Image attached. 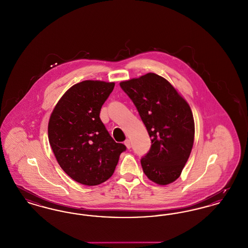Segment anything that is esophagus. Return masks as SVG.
Segmentation results:
<instances>
[{
	"instance_id": "1",
	"label": "esophagus",
	"mask_w": 248,
	"mask_h": 248,
	"mask_svg": "<svg viewBox=\"0 0 248 248\" xmlns=\"http://www.w3.org/2000/svg\"><path fill=\"white\" fill-rule=\"evenodd\" d=\"M124 145L126 146L127 149H131V141H130L129 139H126V140L124 141Z\"/></svg>"
}]
</instances>
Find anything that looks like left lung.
I'll return each mask as SVG.
<instances>
[{"label":"left lung","mask_w":248,"mask_h":248,"mask_svg":"<svg viewBox=\"0 0 248 248\" xmlns=\"http://www.w3.org/2000/svg\"><path fill=\"white\" fill-rule=\"evenodd\" d=\"M122 89L137 107L151 139L141 165L149 180L166 186L179 178L194 144L191 108L168 80L154 73L123 81Z\"/></svg>","instance_id":"8db88e82"}]
</instances>
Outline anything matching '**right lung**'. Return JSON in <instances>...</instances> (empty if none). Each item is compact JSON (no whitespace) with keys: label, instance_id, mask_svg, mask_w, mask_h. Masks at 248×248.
<instances>
[{"label":"right lung","instance_id":"add662e5","mask_svg":"<svg viewBox=\"0 0 248 248\" xmlns=\"http://www.w3.org/2000/svg\"><path fill=\"white\" fill-rule=\"evenodd\" d=\"M113 82L86 80L71 87L50 114L48 137L61 168L76 182L98 186L113 174L126 147L116 143L99 118Z\"/></svg>","mask_w":248,"mask_h":248}]
</instances>
